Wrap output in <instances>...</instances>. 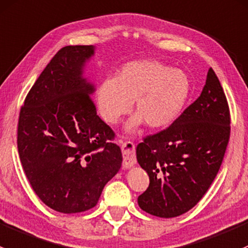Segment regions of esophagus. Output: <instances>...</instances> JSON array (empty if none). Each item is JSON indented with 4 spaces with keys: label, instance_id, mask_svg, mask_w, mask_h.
Here are the masks:
<instances>
[{
    "label": "esophagus",
    "instance_id": "1",
    "mask_svg": "<svg viewBox=\"0 0 248 248\" xmlns=\"http://www.w3.org/2000/svg\"><path fill=\"white\" fill-rule=\"evenodd\" d=\"M122 153H123V166L130 168L136 163V154H135V144L130 141L122 142Z\"/></svg>",
    "mask_w": 248,
    "mask_h": 248
}]
</instances>
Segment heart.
Instances as JSON below:
<instances>
[{
    "label": "heart",
    "mask_w": 248,
    "mask_h": 248,
    "mask_svg": "<svg viewBox=\"0 0 248 248\" xmlns=\"http://www.w3.org/2000/svg\"><path fill=\"white\" fill-rule=\"evenodd\" d=\"M191 93V80L180 69L156 61H132L118 70L114 78H105L96 91L100 116L116 124L129 113L132 101L136 116L126 125L132 131L145 122L149 127H165L179 117Z\"/></svg>",
    "instance_id": "1"
}]
</instances>
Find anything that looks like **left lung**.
Masks as SVG:
<instances>
[{"label": "left lung", "mask_w": 248, "mask_h": 248, "mask_svg": "<svg viewBox=\"0 0 248 248\" xmlns=\"http://www.w3.org/2000/svg\"><path fill=\"white\" fill-rule=\"evenodd\" d=\"M229 136L228 101L210 68L197 100L170 126L137 145V161L150 180L139 196L140 208L163 218L187 213L217 175Z\"/></svg>", "instance_id": "1"}]
</instances>
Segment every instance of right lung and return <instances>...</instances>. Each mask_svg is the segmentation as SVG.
<instances>
[{"instance_id":"add662e5","label":"right lung","mask_w":248,"mask_h":248,"mask_svg":"<svg viewBox=\"0 0 248 248\" xmlns=\"http://www.w3.org/2000/svg\"><path fill=\"white\" fill-rule=\"evenodd\" d=\"M93 45L61 48L20 109L17 150L35 195L48 208L76 214L96 205L121 170L114 132L96 114L95 88L82 76Z\"/></svg>"}]
</instances>
